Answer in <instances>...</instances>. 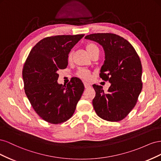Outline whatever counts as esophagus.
Wrapping results in <instances>:
<instances>
[{"label":"esophagus","instance_id":"esophagus-1","mask_svg":"<svg viewBox=\"0 0 161 161\" xmlns=\"http://www.w3.org/2000/svg\"><path fill=\"white\" fill-rule=\"evenodd\" d=\"M84 86L85 87V89H88V88H90L91 87V85L87 83V82H84Z\"/></svg>","mask_w":161,"mask_h":161}]
</instances>
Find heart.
I'll return each mask as SVG.
<instances>
[{"label":"heart","mask_w":161,"mask_h":161,"mask_svg":"<svg viewBox=\"0 0 161 161\" xmlns=\"http://www.w3.org/2000/svg\"><path fill=\"white\" fill-rule=\"evenodd\" d=\"M85 50L90 56H91L92 54H94V53H99V48L98 46L93 42L87 43L85 45ZM72 56H73V52H70L69 53V56H68V60H69V62L72 61ZM77 76L80 77V79L86 80H90L91 78V72L89 70H85V69L79 70V71L77 72Z\"/></svg>","instance_id":"heart-1"}]
</instances>
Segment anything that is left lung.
<instances>
[{
	"mask_svg": "<svg viewBox=\"0 0 161 161\" xmlns=\"http://www.w3.org/2000/svg\"><path fill=\"white\" fill-rule=\"evenodd\" d=\"M85 38L103 46L105 60L99 76L111 83L107 92L101 86L92 85L96 92L94 109L101 119L119 121L134 108L142 89L139 56L128 41L114 33H92Z\"/></svg>",
	"mask_w": 161,
	"mask_h": 161,
	"instance_id": "left-lung-1",
	"label": "left lung"
}]
</instances>
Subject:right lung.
<instances>
[{
  "label": "right lung",
  "mask_w": 161,
  "mask_h": 161,
  "mask_svg": "<svg viewBox=\"0 0 161 161\" xmlns=\"http://www.w3.org/2000/svg\"><path fill=\"white\" fill-rule=\"evenodd\" d=\"M84 36L43 38L34 46L24 64L25 94L37 114L48 123L58 124L69 119L84 91L79 78H72L66 86L57 82L58 71L67 67L69 52Z\"/></svg>",
  "instance_id": "obj_1"
}]
</instances>
